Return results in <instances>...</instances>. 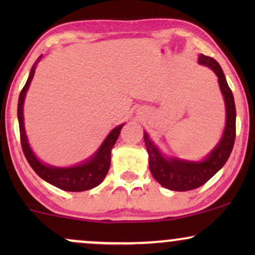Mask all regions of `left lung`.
I'll use <instances>...</instances> for the list:
<instances>
[{"instance_id":"1","label":"left lung","mask_w":255,"mask_h":255,"mask_svg":"<svg viewBox=\"0 0 255 255\" xmlns=\"http://www.w3.org/2000/svg\"><path fill=\"white\" fill-rule=\"evenodd\" d=\"M199 63L207 66L216 73L218 78L219 87L225 102L227 122L223 136L218 145L201 162H189L178 158H165L156 147V145L148 139L147 133H144V141L148 153V166L152 176L163 187L176 192H186L203 186L227 163L236 135V108L234 96L229 85L225 80L224 73L215 58L199 56Z\"/></svg>"}]
</instances>
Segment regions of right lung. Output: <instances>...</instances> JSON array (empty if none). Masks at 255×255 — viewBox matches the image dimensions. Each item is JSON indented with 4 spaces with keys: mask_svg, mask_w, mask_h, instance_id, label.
Instances as JSON below:
<instances>
[{
    "mask_svg": "<svg viewBox=\"0 0 255 255\" xmlns=\"http://www.w3.org/2000/svg\"><path fill=\"white\" fill-rule=\"evenodd\" d=\"M42 56L43 55H40L33 66H32L30 77L26 81L24 89L20 92L19 102H17V120H19L20 141H21L22 151H24L28 164L36 171L38 176L42 177L44 181L52 184V186L67 192H83L87 191V189H92L97 187L104 180L108 171H109L111 148L115 145L124 125H120L119 127L114 128L109 133V135L107 136V139L103 141V144L101 145V147L98 148V151L90 159L81 163V164L71 166V168H55V166L43 164L34 156L33 151L31 150L30 145H28L24 127V113H22L24 111V99L26 96V91L28 90L37 64Z\"/></svg>",
    "mask_w": 255,
    "mask_h": 255,
    "instance_id": "right-lung-1",
    "label": "right lung"
}]
</instances>
